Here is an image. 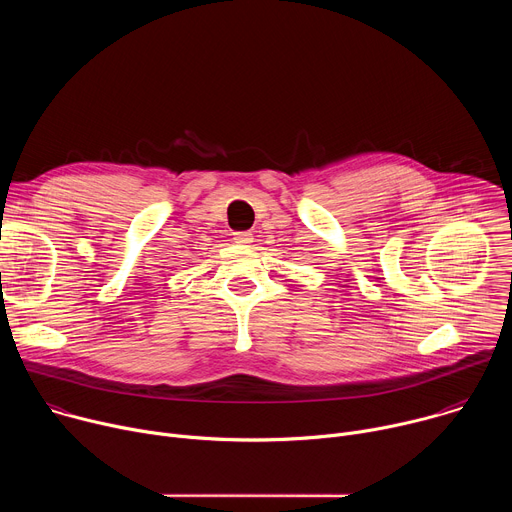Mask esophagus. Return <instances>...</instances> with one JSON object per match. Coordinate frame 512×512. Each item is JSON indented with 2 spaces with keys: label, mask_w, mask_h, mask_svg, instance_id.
I'll return each mask as SVG.
<instances>
[{
  "label": "esophagus",
  "mask_w": 512,
  "mask_h": 512,
  "mask_svg": "<svg viewBox=\"0 0 512 512\" xmlns=\"http://www.w3.org/2000/svg\"><path fill=\"white\" fill-rule=\"evenodd\" d=\"M253 241V235L251 233H235V243L239 245H247Z\"/></svg>",
  "instance_id": "34e87169"
}]
</instances>
